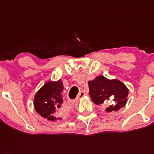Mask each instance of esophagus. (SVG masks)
Listing matches in <instances>:
<instances>
[{
  "instance_id": "obj_1",
  "label": "esophagus",
  "mask_w": 154,
  "mask_h": 154,
  "mask_svg": "<svg viewBox=\"0 0 154 154\" xmlns=\"http://www.w3.org/2000/svg\"><path fill=\"white\" fill-rule=\"evenodd\" d=\"M85 95V91H81V92L79 93V94H78V95H77V99H79L80 98H82V97H84Z\"/></svg>"
}]
</instances>
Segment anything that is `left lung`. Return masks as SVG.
<instances>
[{"instance_id": "1", "label": "left lung", "mask_w": 154, "mask_h": 154, "mask_svg": "<svg viewBox=\"0 0 154 154\" xmlns=\"http://www.w3.org/2000/svg\"><path fill=\"white\" fill-rule=\"evenodd\" d=\"M89 95L95 104L106 106V112L117 111L128 101V89L119 80H109L102 75L88 81Z\"/></svg>"}]
</instances>
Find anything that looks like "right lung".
I'll return each mask as SVG.
<instances>
[{
    "mask_svg": "<svg viewBox=\"0 0 154 154\" xmlns=\"http://www.w3.org/2000/svg\"><path fill=\"white\" fill-rule=\"evenodd\" d=\"M63 91V85L61 80L48 81L35 94L33 101L35 110L48 121L62 120L60 116L64 106Z\"/></svg>",
    "mask_w": 154,
    "mask_h": 154,
    "instance_id": "right-lung-1",
    "label": "right lung"
}]
</instances>
